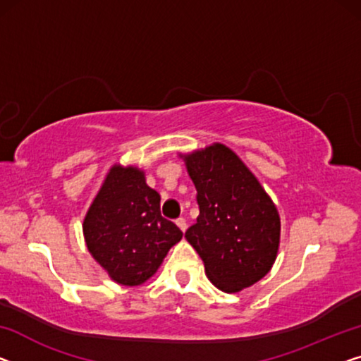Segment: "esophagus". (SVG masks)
Segmentation results:
<instances>
[{
    "label": "esophagus",
    "mask_w": 361,
    "mask_h": 361,
    "mask_svg": "<svg viewBox=\"0 0 361 361\" xmlns=\"http://www.w3.org/2000/svg\"><path fill=\"white\" fill-rule=\"evenodd\" d=\"M176 225H178V228L181 230V232H185V230H186V227H188V225H186V220H185V219H183V217H180V219H176Z\"/></svg>",
    "instance_id": "1"
}]
</instances>
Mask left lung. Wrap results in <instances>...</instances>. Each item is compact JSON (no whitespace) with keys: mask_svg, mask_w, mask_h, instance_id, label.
Here are the masks:
<instances>
[{"mask_svg":"<svg viewBox=\"0 0 361 361\" xmlns=\"http://www.w3.org/2000/svg\"><path fill=\"white\" fill-rule=\"evenodd\" d=\"M196 186L199 215L186 230L206 276L227 293L240 292L271 271L281 217L264 188L224 144L183 155Z\"/></svg>","mask_w":361,"mask_h":361,"instance_id":"8db88e82","label":"left lung"}]
</instances>
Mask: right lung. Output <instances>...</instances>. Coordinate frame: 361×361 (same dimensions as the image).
Returning <instances> with one entry per match:
<instances>
[{
    "instance_id": "obj_1",
    "label": "right lung",
    "mask_w": 361,
    "mask_h": 361,
    "mask_svg": "<svg viewBox=\"0 0 361 361\" xmlns=\"http://www.w3.org/2000/svg\"><path fill=\"white\" fill-rule=\"evenodd\" d=\"M85 245L120 285H141L157 272L181 230L160 214L159 192L136 166L113 165L85 214Z\"/></svg>"
}]
</instances>
